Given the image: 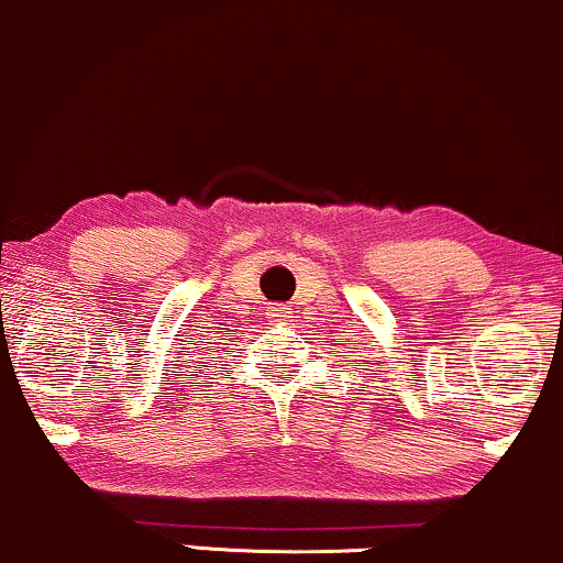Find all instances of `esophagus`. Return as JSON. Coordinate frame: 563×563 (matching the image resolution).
I'll list each match as a JSON object with an SVG mask.
<instances>
[{"label":"esophagus","mask_w":563,"mask_h":563,"mask_svg":"<svg viewBox=\"0 0 563 563\" xmlns=\"http://www.w3.org/2000/svg\"><path fill=\"white\" fill-rule=\"evenodd\" d=\"M287 313H289V311H284V308H274V311H271L268 316H274L276 321H287Z\"/></svg>","instance_id":"34e87169"}]
</instances>
